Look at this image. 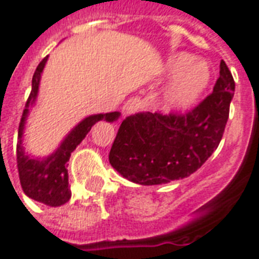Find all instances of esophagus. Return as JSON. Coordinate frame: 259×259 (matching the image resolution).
Listing matches in <instances>:
<instances>
[{
  "label": "esophagus",
  "mask_w": 259,
  "mask_h": 259,
  "mask_svg": "<svg viewBox=\"0 0 259 259\" xmlns=\"http://www.w3.org/2000/svg\"><path fill=\"white\" fill-rule=\"evenodd\" d=\"M140 108H141V100L140 98H137V97H135V98H130L129 101L124 104L123 112L124 115H133V113L137 112Z\"/></svg>",
  "instance_id": "obj_1"
}]
</instances>
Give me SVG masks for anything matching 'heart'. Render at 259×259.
<instances>
[{"mask_svg":"<svg viewBox=\"0 0 259 259\" xmlns=\"http://www.w3.org/2000/svg\"><path fill=\"white\" fill-rule=\"evenodd\" d=\"M166 70L178 76L163 97V109L179 113L193 105L202 94L211 79V70L202 61H194L189 54H178L168 61Z\"/></svg>","mask_w":259,"mask_h":259,"instance_id":"heart-1","label":"heart"}]
</instances>
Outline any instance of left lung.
<instances>
[{
    "label": "left lung",
    "instance_id": "obj_1",
    "mask_svg": "<svg viewBox=\"0 0 259 259\" xmlns=\"http://www.w3.org/2000/svg\"><path fill=\"white\" fill-rule=\"evenodd\" d=\"M233 96V76L221 61L213 91L187 113L140 112L124 119L109 151V162L137 185L185 179L219 146Z\"/></svg>",
    "mask_w": 259,
    "mask_h": 259
}]
</instances>
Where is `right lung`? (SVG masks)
<instances>
[{"instance_id":"right-lung-1","label":"right lung","mask_w":259,"mask_h":259,"mask_svg":"<svg viewBox=\"0 0 259 259\" xmlns=\"http://www.w3.org/2000/svg\"><path fill=\"white\" fill-rule=\"evenodd\" d=\"M47 58L42 59L37 66L36 72L31 80L30 96L27 98L26 107L23 109V115L20 119L19 132H18V146H16V161H18V172L22 189L27 197L31 200L42 202L50 206H59L68 202L70 198V187L68 180V161L70 154L76 150L83 141L91 127L100 120L113 122L120 116L119 112L97 113L84 118L79 124H76L65 137L61 146L47 158H31L25 152L22 146L23 141V130H25L26 119L29 116V111L36 102L38 94V85L41 79L42 69L47 64Z\"/></svg>"}]
</instances>
